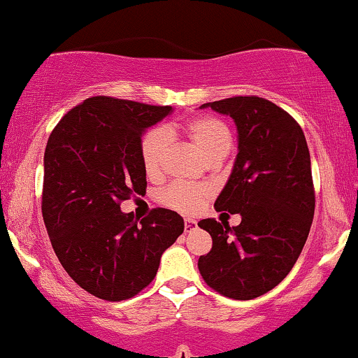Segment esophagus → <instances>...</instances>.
<instances>
[{"mask_svg":"<svg viewBox=\"0 0 358 358\" xmlns=\"http://www.w3.org/2000/svg\"><path fill=\"white\" fill-rule=\"evenodd\" d=\"M198 228V223L196 220H192V218H185V233H189L193 231V229Z\"/></svg>","mask_w":358,"mask_h":358,"instance_id":"34e87169","label":"esophagus"}]
</instances>
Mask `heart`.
<instances>
[{"instance_id": "1", "label": "heart", "mask_w": 358, "mask_h": 358, "mask_svg": "<svg viewBox=\"0 0 358 358\" xmlns=\"http://www.w3.org/2000/svg\"><path fill=\"white\" fill-rule=\"evenodd\" d=\"M182 134L210 162L223 160L233 145L231 130L218 117L205 115L189 120L188 124L182 127ZM169 150L170 138L164 130H150L143 137L142 145H140V157H142V164L147 175H162ZM210 193L211 188L208 185L175 183L162 192L160 200L173 210L194 213L200 210L203 201L210 196Z\"/></svg>"}]
</instances>
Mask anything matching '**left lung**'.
<instances>
[{"label": "left lung", "instance_id": "8db88e82", "mask_svg": "<svg viewBox=\"0 0 358 358\" xmlns=\"http://www.w3.org/2000/svg\"><path fill=\"white\" fill-rule=\"evenodd\" d=\"M206 107L236 124L238 155L215 208L239 215L241 223H198L213 238L198 269L215 291L250 301L286 278L309 236L315 208L309 148L299 124L266 99L239 96L200 108Z\"/></svg>", "mask_w": 358, "mask_h": 358}]
</instances>
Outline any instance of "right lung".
Instances as JSON below:
<instances>
[{"instance_id":"right-lung-1","label":"right lung","mask_w":358,"mask_h":358,"mask_svg":"<svg viewBox=\"0 0 358 358\" xmlns=\"http://www.w3.org/2000/svg\"><path fill=\"white\" fill-rule=\"evenodd\" d=\"M173 108L90 97L59 120L44 152L43 218L52 250L84 291L125 301L155 278L183 233L176 211L155 208L140 223L120 203L147 188L142 135Z\"/></svg>"}]
</instances>
